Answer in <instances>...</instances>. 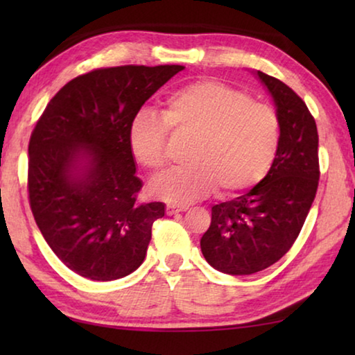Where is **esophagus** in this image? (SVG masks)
I'll return each mask as SVG.
<instances>
[{"label":"esophagus","mask_w":355,"mask_h":355,"mask_svg":"<svg viewBox=\"0 0 355 355\" xmlns=\"http://www.w3.org/2000/svg\"><path fill=\"white\" fill-rule=\"evenodd\" d=\"M182 211H186V207H178V205H167L166 207L167 216H172V214H177V213H182Z\"/></svg>","instance_id":"esophagus-1"}]
</instances>
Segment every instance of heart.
<instances>
[{
    "label": "heart",
    "mask_w": 355,
    "mask_h": 355,
    "mask_svg": "<svg viewBox=\"0 0 355 355\" xmlns=\"http://www.w3.org/2000/svg\"><path fill=\"white\" fill-rule=\"evenodd\" d=\"M167 133L189 139L186 164L164 172L150 192L171 203H191L214 188L222 197L243 194L263 182L279 153L280 119L272 106L254 101L228 84L203 80L167 95L159 114L131 120L128 144L144 169L167 163Z\"/></svg>",
    "instance_id": "heart-1"
}]
</instances>
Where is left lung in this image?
Wrapping results in <instances>:
<instances>
[{
  "label": "left lung",
  "instance_id": "left-lung-1",
  "mask_svg": "<svg viewBox=\"0 0 355 355\" xmlns=\"http://www.w3.org/2000/svg\"><path fill=\"white\" fill-rule=\"evenodd\" d=\"M257 75L277 106L279 153L255 188L211 208V225L200 239L205 260L232 275L263 271L291 249L320 182L315 117L290 86L263 71Z\"/></svg>",
  "mask_w": 355,
  "mask_h": 355
}]
</instances>
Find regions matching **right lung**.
<instances>
[{
	"mask_svg": "<svg viewBox=\"0 0 355 355\" xmlns=\"http://www.w3.org/2000/svg\"><path fill=\"white\" fill-rule=\"evenodd\" d=\"M183 65L95 69L46 105L28 146V199L45 241L81 277L107 282L141 266L163 202L139 203L128 144L142 105Z\"/></svg>",
	"mask_w": 355,
	"mask_h": 355,
	"instance_id": "obj_1",
	"label": "right lung"
}]
</instances>
